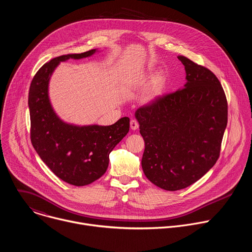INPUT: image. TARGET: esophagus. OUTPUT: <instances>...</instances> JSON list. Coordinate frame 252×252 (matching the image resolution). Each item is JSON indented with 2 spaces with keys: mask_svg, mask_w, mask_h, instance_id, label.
<instances>
[{
  "mask_svg": "<svg viewBox=\"0 0 252 252\" xmlns=\"http://www.w3.org/2000/svg\"><path fill=\"white\" fill-rule=\"evenodd\" d=\"M130 128L132 130H135V129L138 128V123L135 120H131L130 121Z\"/></svg>",
  "mask_w": 252,
  "mask_h": 252,
  "instance_id": "obj_1",
  "label": "esophagus"
}]
</instances>
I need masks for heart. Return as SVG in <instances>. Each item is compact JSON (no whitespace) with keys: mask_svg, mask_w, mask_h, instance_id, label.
Here are the masks:
<instances>
[{"mask_svg":"<svg viewBox=\"0 0 252 252\" xmlns=\"http://www.w3.org/2000/svg\"><path fill=\"white\" fill-rule=\"evenodd\" d=\"M160 77H157L155 83H154V86L152 88V90L150 92H148L145 96L142 97V100L145 102H151L158 94V91H159V86H160Z\"/></svg>","mask_w":252,"mask_h":252,"instance_id":"b5f03b06","label":"heart"}]
</instances>
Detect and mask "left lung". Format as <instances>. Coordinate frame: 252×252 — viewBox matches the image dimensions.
I'll list each match as a JSON object with an SVG mask.
<instances>
[{
  "label": "left lung",
  "mask_w": 252,
  "mask_h": 252,
  "mask_svg": "<svg viewBox=\"0 0 252 252\" xmlns=\"http://www.w3.org/2000/svg\"><path fill=\"white\" fill-rule=\"evenodd\" d=\"M186 69L184 89L158 97L134 116L145 139L142 170L155 186L186 189L217 162L227 125L224 91L208 68L178 56Z\"/></svg>",
  "instance_id": "1"
}]
</instances>
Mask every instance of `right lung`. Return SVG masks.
Returning a JSON list of instances; mask_svg holds the SVG:
<instances>
[{
	"instance_id": "obj_1",
	"label": "right lung",
	"mask_w": 252,
	"mask_h": 252,
	"mask_svg": "<svg viewBox=\"0 0 252 252\" xmlns=\"http://www.w3.org/2000/svg\"><path fill=\"white\" fill-rule=\"evenodd\" d=\"M96 52L94 49L51 60L34 75L29 92L32 147L59 178L76 187L90 185L106 171L110 154L129 130L126 117L112 126H77L61 120L53 109L49 84L60 63L88 58Z\"/></svg>"
}]
</instances>
